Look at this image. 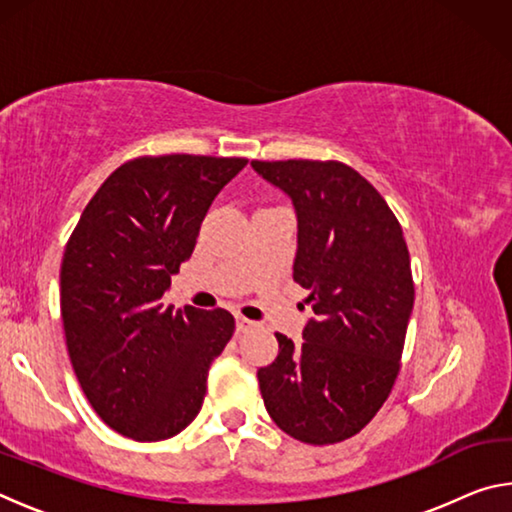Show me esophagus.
Returning a JSON list of instances; mask_svg holds the SVG:
<instances>
[{"mask_svg": "<svg viewBox=\"0 0 512 512\" xmlns=\"http://www.w3.org/2000/svg\"><path fill=\"white\" fill-rule=\"evenodd\" d=\"M255 327H257V323H253V320H248L244 316H237V332L246 334V332H250V329H255Z\"/></svg>", "mask_w": 512, "mask_h": 512, "instance_id": "1", "label": "esophagus"}]
</instances>
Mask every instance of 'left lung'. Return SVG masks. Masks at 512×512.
Segmentation results:
<instances>
[{"label":"left lung","instance_id":"left-lung-1","mask_svg":"<svg viewBox=\"0 0 512 512\" xmlns=\"http://www.w3.org/2000/svg\"><path fill=\"white\" fill-rule=\"evenodd\" d=\"M298 216L293 280L314 318L302 343L275 334L259 391L273 422L307 445L352 438L375 418L400 372L413 311V275L402 225L359 171L336 160H253Z\"/></svg>","mask_w":512,"mask_h":512}]
</instances>
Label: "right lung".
Wrapping results in <instances>:
<instances>
[{
    "label": "right lung",
    "mask_w": 512,
    "mask_h": 512,
    "mask_svg": "<svg viewBox=\"0 0 512 512\" xmlns=\"http://www.w3.org/2000/svg\"><path fill=\"white\" fill-rule=\"evenodd\" d=\"M248 164L144 155L85 205L60 266V314L76 379L99 418L140 443L173 438L203 406L207 370L235 332L225 309L164 307L216 194Z\"/></svg>",
    "instance_id": "1"
}]
</instances>
